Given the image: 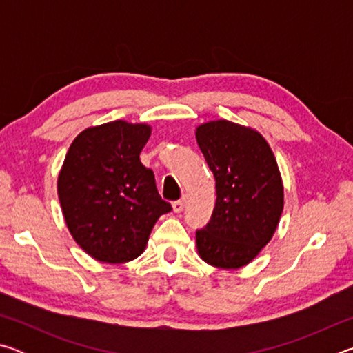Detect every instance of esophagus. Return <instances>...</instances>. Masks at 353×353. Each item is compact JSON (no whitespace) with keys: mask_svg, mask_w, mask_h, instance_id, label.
Listing matches in <instances>:
<instances>
[{"mask_svg":"<svg viewBox=\"0 0 353 353\" xmlns=\"http://www.w3.org/2000/svg\"><path fill=\"white\" fill-rule=\"evenodd\" d=\"M185 207V199H179L176 202H172V210H174V213H181Z\"/></svg>","mask_w":353,"mask_h":353,"instance_id":"obj_1","label":"esophagus"}]
</instances>
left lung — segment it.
Listing matches in <instances>:
<instances>
[{
  "instance_id": "left-lung-1",
  "label": "left lung",
  "mask_w": 353,
  "mask_h": 353,
  "mask_svg": "<svg viewBox=\"0 0 353 353\" xmlns=\"http://www.w3.org/2000/svg\"><path fill=\"white\" fill-rule=\"evenodd\" d=\"M196 140L216 181V204L196 230V246L208 265L236 270L270 243L283 212L276 157L261 134L227 119L201 124Z\"/></svg>"
}]
</instances>
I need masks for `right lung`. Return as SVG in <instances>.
I'll return each instance as SVG.
<instances>
[{
  "instance_id": "add662e5",
  "label": "right lung",
  "mask_w": 353,
  "mask_h": 353,
  "mask_svg": "<svg viewBox=\"0 0 353 353\" xmlns=\"http://www.w3.org/2000/svg\"><path fill=\"white\" fill-rule=\"evenodd\" d=\"M148 124L112 121L76 137L63 160L57 193L76 243L103 263H126L146 248L154 224L172 210L152 170L140 162Z\"/></svg>"
}]
</instances>
